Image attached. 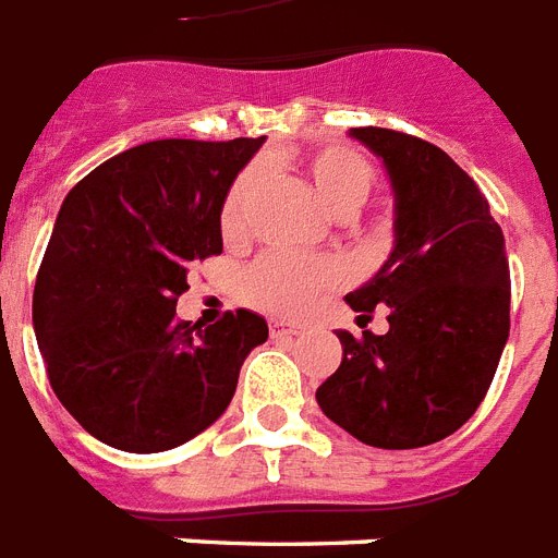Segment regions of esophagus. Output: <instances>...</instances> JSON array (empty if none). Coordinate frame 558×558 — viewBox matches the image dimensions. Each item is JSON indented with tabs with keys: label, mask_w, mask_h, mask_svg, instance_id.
I'll return each instance as SVG.
<instances>
[{
	"label": "esophagus",
	"mask_w": 558,
	"mask_h": 558,
	"mask_svg": "<svg viewBox=\"0 0 558 558\" xmlns=\"http://www.w3.org/2000/svg\"><path fill=\"white\" fill-rule=\"evenodd\" d=\"M296 333H302L300 325L282 323V319H274V323H270V337H274V340H291Z\"/></svg>",
	"instance_id": "obj_1"
}]
</instances>
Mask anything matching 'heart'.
Masks as SVG:
<instances>
[{
  "instance_id": "heart-1",
  "label": "heart",
  "mask_w": 558,
  "mask_h": 558,
  "mask_svg": "<svg viewBox=\"0 0 558 558\" xmlns=\"http://www.w3.org/2000/svg\"><path fill=\"white\" fill-rule=\"evenodd\" d=\"M305 175L314 186L316 198L331 209L333 216H351L368 198L374 186V172L363 158L342 146L319 149L305 160ZM258 184V169H244L235 178L225 204H221V230L225 235H239L244 225V209ZM337 279V270L328 262L270 253L262 256L244 274L242 293L251 305L270 314H300L316 293Z\"/></svg>"
}]
</instances>
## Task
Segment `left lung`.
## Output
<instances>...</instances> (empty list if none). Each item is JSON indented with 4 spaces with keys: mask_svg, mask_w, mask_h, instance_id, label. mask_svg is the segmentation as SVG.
Instances as JSON below:
<instances>
[{
    "mask_svg": "<svg viewBox=\"0 0 558 558\" xmlns=\"http://www.w3.org/2000/svg\"><path fill=\"white\" fill-rule=\"evenodd\" d=\"M395 195V244L345 296L360 319L389 307V331H337L342 363L316 389L337 426L380 449H417L470 421L510 337L505 233L456 160L421 137L363 126Z\"/></svg>",
    "mask_w": 558,
    "mask_h": 558,
    "instance_id": "obj_1",
    "label": "left lung"
}]
</instances>
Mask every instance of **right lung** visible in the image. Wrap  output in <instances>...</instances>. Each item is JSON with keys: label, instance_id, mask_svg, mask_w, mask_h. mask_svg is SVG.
Here are the masks:
<instances>
[{"label": "right lung", "instance_id": "1", "mask_svg": "<svg viewBox=\"0 0 558 558\" xmlns=\"http://www.w3.org/2000/svg\"><path fill=\"white\" fill-rule=\"evenodd\" d=\"M265 137L153 141L88 172L60 207L34 284L53 395L123 452H167L225 414L265 316H175L186 274L221 253V204Z\"/></svg>", "mask_w": 558, "mask_h": 558}]
</instances>
